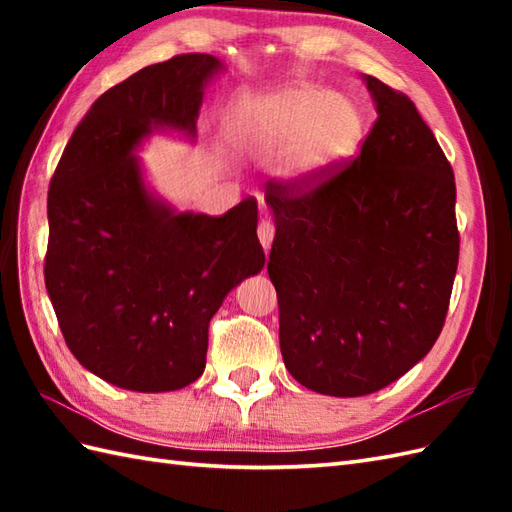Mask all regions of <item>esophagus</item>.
Instances as JSON below:
<instances>
[{
	"label": "esophagus",
	"mask_w": 512,
	"mask_h": 512,
	"mask_svg": "<svg viewBox=\"0 0 512 512\" xmlns=\"http://www.w3.org/2000/svg\"><path fill=\"white\" fill-rule=\"evenodd\" d=\"M257 237H259V244H262L264 250L268 253L270 244H273V237H275V226L270 224L268 220H262L257 226Z\"/></svg>",
	"instance_id": "obj_1"
}]
</instances>
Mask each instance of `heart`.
<instances>
[{"mask_svg":"<svg viewBox=\"0 0 512 512\" xmlns=\"http://www.w3.org/2000/svg\"><path fill=\"white\" fill-rule=\"evenodd\" d=\"M233 134L257 154L286 151L279 176L308 182L350 154L361 134V118L341 94L301 85L244 103Z\"/></svg>","mask_w":512,"mask_h":512,"instance_id":"b5f03b06","label":"heart"}]
</instances>
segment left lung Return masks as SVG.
Listing matches in <instances>:
<instances>
[{"label": "left lung", "instance_id": "left-lung-1", "mask_svg": "<svg viewBox=\"0 0 512 512\" xmlns=\"http://www.w3.org/2000/svg\"><path fill=\"white\" fill-rule=\"evenodd\" d=\"M365 83L378 118L358 156L308 182H266L281 356L297 383L341 398L427 356L460 257L447 156L407 94Z\"/></svg>", "mask_w": 512, "mask_h": 512}]
</instances>
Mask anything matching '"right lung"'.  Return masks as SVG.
<instances>
[{
	"mask_svg": "<svg viewBox=\"0 0 512 512\" xmlns=\"http://www.w3.org/2000/svg\"><path fill=\"white\" fill-rule=\"evenodd\" d=\"M213 54H178L101 94L76 125L48 191L43 277L70 352L116 387L173 391L206 365L209 323L264 268L257 200L176 213L145 187L134 149L151 129L195 136Z\"/></svg>",
	"mask_w": 512,
	"mask_h": 512,
	"instance_id": "obj_1",
	"label": "right lung"
}]
</instances>
